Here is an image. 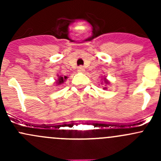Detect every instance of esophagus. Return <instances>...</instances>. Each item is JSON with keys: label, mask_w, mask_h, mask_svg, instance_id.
<instances>
[{"label": "esophagus", "mask_w": 161, "mask_h": 161, "mask_svg": "<svg viewBox=\"0 0 161 161\" xmlns=\"http://www.w3.org/2000/svg\"><path fill=\"white\" fill-rule=\"evenodd\" d=\"M78 71H79V72H84V71H85V69H84V68L82 67V66H79V67L78 68Z\"/></svg>", "instance_id": "esophagus-1"}]
</instances>
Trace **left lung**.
I'll return each mask as SVG.
<instances>
[{"mask_svg": "<svg viewBox=\"0 0 161 161\" xmlns=\"http://www.w3.org/2000/svg\"><path fill=\"white\" fill-rule=\"evenodd\" d=\"M103 82H104L105 84H107V85H108V84L110 83L109 81H108V79H107L106 78H105V77L103 78ZM103 89H104V90H107V87H103Z\"/></svg>", "mask_w": 161, "mask_h": 161, "instance_id": "1", "label": "left lung"}]
</instances>
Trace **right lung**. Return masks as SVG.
<instances>
[{
  "label": "right lung",
  "instance_id": "right-lung-1",
  "mask_svg": "<svg viewBox=\"0 0 161 161\" xmlns=\"http://www.w3.org/2000/svg\"><path fill=\"white\" fill-rule=\"evenodd\" d=\"M67 76H64V77H62V76H58V80H57V86H59L61 85V84H63L64 83V81L67 79Z\"/></svg>",
  "mask_w": 161,
  "mask_h": 161
}]
</instances>
